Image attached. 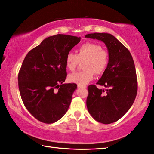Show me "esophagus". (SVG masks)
Returning <instances> with one entry per match:
<instances>
[{
  "instance_id": "obj_1",
  "label": "esophagus",
  "mask_w": 154,
  "mask_h": 154,
  "mask_svg": "<svg viewBox=\"0 0 154 154\" xmlns=\"http://www.w3.org/2000/svg\"><path fill=\"white\" fill-rule=\"evenodd\" d=\"M77 87H78V88H86V85H78Z\"/></svg>"
}]
</instances>
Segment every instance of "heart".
I'll use <instances>...</instances> for the list:
<instances>
[{
    "label": "heart",
    "mask_w": 154,
    "mask_h": 154,
    "mask_svg": "<svg viewBox=\"0 0 154 154\" xmlns=\"http://www.w3.org/2000/svg\"><path fill=\"white\" fill-rule=\"evenodd\" d=\"M109 53L103 47L95 43H83L78 49L77 54L69 52L66 56V66L73 71L80 62H83L85 70L75 72L69 75V80L77 85L87 84L94 78V75L103 73L109 63Z\"/></svg>",
    "instance_id": "obj_1"
}]
</instances>
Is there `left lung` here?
<instances>
[{"label": "left lung", "instance_id": "8db88e82", "mask_svg": "<svg viewBox=\"0 0 154 154\" xmlns=\"http://www.w3.org/2000/svg\"><path fill=\"white\" fill-rule=\"evenodd\" d=\"M85 37L102 41L109 53V63L95 85L88 87V110L92 118L102 124L113 123L131 107L137 93L136 69L131 54L111 34L93 33Z\"/></svg>", "mask_w": 154, "mask_h": 154}]
</instances>
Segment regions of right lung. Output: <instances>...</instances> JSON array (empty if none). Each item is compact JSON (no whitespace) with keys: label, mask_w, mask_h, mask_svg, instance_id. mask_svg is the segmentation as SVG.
<instances>
[{"label":"right lung","mask_w":154,"mask_h":154,"mask_svg":"<svg viewBox=\"0 0 154 154\" xmlns=\"http://www.w3.org/2000/svg\"><path fill=\"white\" fill-rule=\"evenodd\" d=\"M81 37L56 35L28 52L18 73V86L24 106L38 121L52 124L66 113L75 83H63L67 76L66 56Z\"/></svg>","instance_id":"right-lung-1"}]
</instances>
